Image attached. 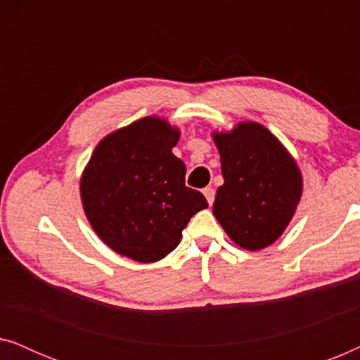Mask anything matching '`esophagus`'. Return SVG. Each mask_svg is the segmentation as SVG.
<instances>
[{"mask_svg": "<svg viewBox=\"0 0 360 360\" xmlns=\"http://www.w3.org/2000/svg\"><path fill=\"white\" fill-rule=\"evenodd\" d=\"M203 195L206 201H208V205H213L214 201V188H211V186H206V188L203 190Z\"/></svg>", "mask_w": 360, "mask_h": 360, "instance_id": "1", "label": "esophagus"}]
</instances>
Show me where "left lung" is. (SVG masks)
Wrapping results in <instances>:
<instances>
[{"label": "left lung", "instance_id": "1", "mask_svg": "<svg viewBox=\"0 0 360 360\" xmlns=\"http://www.w3.org/2000/svg\"><path fill=\"white\" fill-rule=\"evenodd\" d=\"M224 184L213 214L231 240L248 250L274 244L292 221L303 193V176L287 147L255 121L213 131Z\"/></svg>", "mask_w": 360, "mask_h": 360}]
</instances>
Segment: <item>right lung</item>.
<instances>
[{"label": "right lung", "mask_w": 360, "mask_h": 360, "mask_svg": "<svg viewBox=\"0 0 360 360\" xmlns=\"http://www.w3.org/2000/svg\"><path fill=\"white\" fill-rule=\"evenodd\" d=\"M179 139V127L164 117H141L103 137L80 176L93 231L136 262L169 255L191 216L208 208L205 196L185 185L186 167L172 154Z\"/></svg>", "instance_id": "add662e5"}]
</instances>
